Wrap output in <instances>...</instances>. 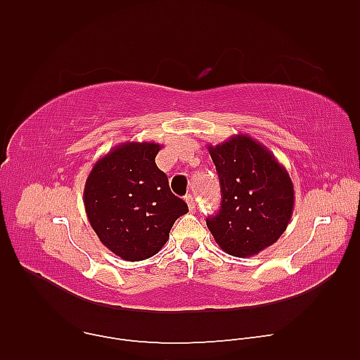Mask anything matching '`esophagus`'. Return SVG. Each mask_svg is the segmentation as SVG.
<instances>
[{
	"mask_svg": "<svg viewBox=\"0 0 360 360\" xmlns=\"http://www.w3.org/2000/svg\"><path fill=\"white\" fill-rule=\"evenodd\" d=\"M186 202H187V205H188V210H190V212H196V202H195L193 195H187V196H186Z\"/></svg>",
	"mask_w": 360,
	"mask_h": 360,
	"instance_id": "34e87169",
	"label": "esophagus"
}]
</instances>
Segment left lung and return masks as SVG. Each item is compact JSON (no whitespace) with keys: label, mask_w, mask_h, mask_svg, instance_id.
Returning <instances> with one entry per match:
<instances>
[{"label":"left lung","mask_w":360,"mask_h":360,"mask_svg":"<svg viewBox=\"0 0 360 360\" xmlns=\"http://www.w3.org/2000/svg\"><path fill=\"white\" fill-rule=\"evenodd\" d=\"M221 187V209L207 227L226 254L246 258L272 246L292 217L289 173L263 143L248 134L209 145Z\"/></svg>","instance_id":"left-lung-1"}]
</instances>
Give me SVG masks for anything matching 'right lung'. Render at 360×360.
I'll return each mask as SVG.
<instances>
[{
	"mask_svg": "<svg viewBox=\"0 0 360 360\" xmlns=\"http://www.w3.org/2000/svg\"><path fill=\"white\" fill-rule=\"evenodd\" d=\"M162 145L124 142L94 164L83 190L91 227L112 254L142 262L164 248L174 221L188 212L155 158Z\"/></svg>",
	"mask_w": 360,
	"mask_h": 360,
	"instance_id": "obj_1",
	"label": "right lung"
}]
</instances>
